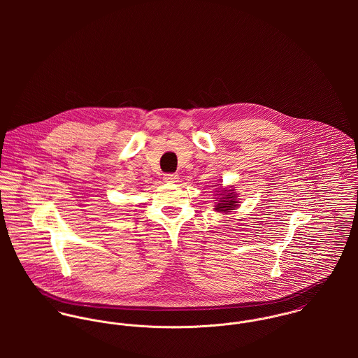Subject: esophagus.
Listing matches in <instances>:
<instances>
[{
    "instance_id": "obj_1",
    "label": "esophagus",
    "mask_w": 358,
    "mask_h": 358,
    "mask_svg": "<svg viewBox=\"0 0 358 358\" xmlns=\"http://www.w3.org/2000/svg\"><path fill=\"white\" fill-rule=\"evenodd\" d=\"M178 179H179V176H178L176 173H165V175H164V180H165L166 183H176Z\"/></svg>"
}]
</instances>
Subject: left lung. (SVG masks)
<instances>
[{
	"label": "left lung",
	"instance_id": "obj_1",
	"mask_svg": "<svg viewBox=\"0 0 358 358\" xmlns=\"http://www.w3.org/2000/svg\"><path fill=\"white\" fill-rule=\"evenodd\" d=\"M217 186V185H216ZM220 194L222 196L220 199H216L217 200V204L215 205V210L217 212H229L230 209H234L237 208V203H238V199H237V194L234 193V190H230V189H220Z\"/></svg>",
	"mask_w": 358,
	"mask_h": 358
}]
</instances>
